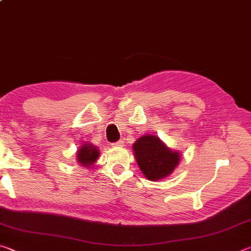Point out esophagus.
I'll list each match as a JSON object with an SVG mask.
<instances>
[{"instance_id":"obj_1","label":"esophagus","mask_w":251,"mask_h":251,"mask_svg":"<svg viewBox=\"0 0 251 251\" xmlns=\"http://www.w3.org/2000/svg\"><path fill=\"white\" fill-rule=\"evenodd\" d=\"M112 145H113V147H115V148H117V147H123V146H124V142H123V141H118V142H116V143L112 144Z\"/></svg>"}]
</instances>
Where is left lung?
<instances>
[{
  "instance_id": "left-lung-1",
  "label": "left lung",
  "mask_w": 251,
  "mask_h": 251,
  "mask_svg": "<svg viewBox=\"0 0 251 251\" xmlns=\"http://www.w3.org/2000/svg\"><path fill=\"white\" fill-rule=\"evenodd\" d=\"M137 164L150 180L164 179L174 172L180 160V154L173 151L154 135H144L133 145Z\"/></svg>"
}]
</instances>
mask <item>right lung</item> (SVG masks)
I'll list each match as a JSON object with an SVG mask.
<instances>
[{
	"instance_id": "1",
	"label": "right lung",
	"mask_w": 251,
	"mask_h": 251,
	"mask_svg": "<svg viewBox=\"0 0 251 251\" xmlns=\"http://www.w3.org/2000/svg\"><path fill=\"white\" fill-rule=\"evenodd\" d=\"M100 156V151L92 144H84L77 151V161L83 167H91Z\"/></svg>"
}]
</instances>
